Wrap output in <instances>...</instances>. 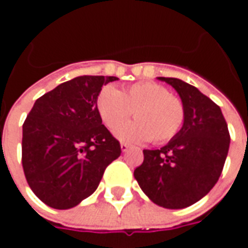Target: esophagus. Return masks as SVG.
<instances>
[{
    "mask_svg": "<svg viewBox=\"0 0 248 248\" xmlns=\"http://www.w3.org/2000/svg\"><path fill=\"white\" fill-rule=\"evenodd\" d=\"M129 149H130L129 143H124V142H122V143H121V150L124 151V153H126V151L129 150Z\"/></svg>",
    "mask_w": 248,
    "mask_h": 248,
    "instance_id": "esophagus-1",
    "label": "esophagus"
}]
</instances>
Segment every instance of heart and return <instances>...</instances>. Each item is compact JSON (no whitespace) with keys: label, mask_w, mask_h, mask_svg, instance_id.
Returning <instances> with one entry per match:
<instances>
[{"label":"heart","mask_w":248,"mask_h":248,"mask_svg":"<svg viewBox=\"0 0 248 248\" xmlns=\"http://www.w3.org/2000/svg\"><path fill=\"white\" fill-rule=\"evenodd\" d=\"M97 108L108 129L135 111V121L115 130L119 140L129 142H169L182 129L186 115L182 101L155 82H137L124 92L108 85L98 94Z\"/></svg>","instance_id":"b5f03b06"}]
</instances>
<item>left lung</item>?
Wrapping results in <instances>:
<instances>
[{
  "label": "left lung",
  "mask_w": 248,
  "mask_h": 248,
  "mask_svg": "<svg viewBox=\"0 0 248 248\" xmlns=\"http://www.w3.org/2000/svg\"><path fill=\"white\" fill-rule=\"evenodd\" d=\"M171 85L185 106V122L159 150H143L134 170L150 201L165 208H185L202 199L218 182L229 153L230 134L217 103L178 78L158 77Z\"/></svg>",
  "instance_id": "left-lung-1"
}]
</instances>
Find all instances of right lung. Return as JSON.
Segmentation results:
<instances>
[{
  "instance_id": "right-lung-1",
  "label": "right lung",
  "mask_w": 248,
  "mask_h": 248,
  "mask_svg": "<svg viewBox=\"0 0 248 248\" xmlns=\"http://www.w3.org/2000/svg\"><path fill=\"white\" fill-rule=\"evenodd\" d=\"M117 77L81 76L35 101L22 126V167L37 197L57 210L79 204L97 190L121 155L97 108L103 85Z\"/></svg>"
}]
</instances>
